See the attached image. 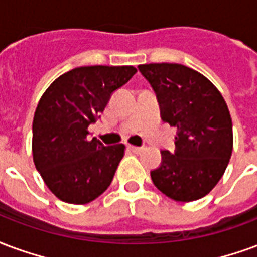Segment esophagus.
<instances>
[{
    "label": "esophagus",
    "mask_w": 257,
    "mask_h": 257,
    "mask_svg": "<svg viewBox=\"0 0 257 257\" xmlns=\"http://www.w3.org/2000/svg\"><path fill=\"white\" fill-rule=\"evenodd\" d=\"M128 151H131V152H134V153H140V152L142 151V148H140V147H133V145H128Z\"/></svg>",
    "instance_id": "obj_1"
}]
</instances>
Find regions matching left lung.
<instances>
[{
	"instance_id": "1",
	"label": "left lung",
	"mask_w": 257,
	"mask_h": 257,
	"mask_svg": "<svg viewBox=\"0 0 257 257\" xmlns=\"http://www.w3.org/2000/svg\"><path fill=\"white\" fill-rule=\"evenodd\" d=\"M138 69L156 94L162 120L177 127L175 149L162 151L152 181L175 201L204 197L222 178L233 151L226 101L204 75L182 64L155 63Z\"/></svg>"
}]
</instances>
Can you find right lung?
Here are the masks:
<instances>
[{
	"label": "right lung",
	"instance_id": "obj_1",
	"mask_svg": "<svg viewBox=\"0 0 257 257\" xmlns=\"http://www.w3.org/2000/svg\"><path fill=\"white\" fill-rule=\"evenodd\" d=\"M133 65L78 67L41 97L33 121L35 167L56 197L87 204L105 192L124 155V145L87 140L110 95L136 74Z\"/></svg>",
	"mask_w": 257,
	"mask_h": 257
}]
</instances>
